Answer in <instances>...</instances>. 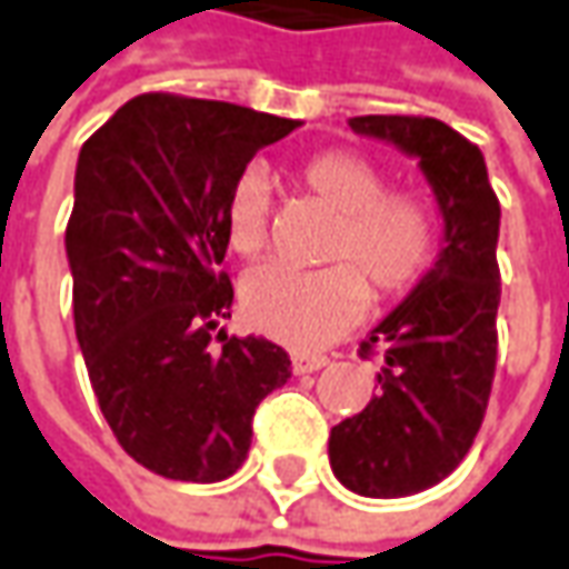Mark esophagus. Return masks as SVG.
Listing matches in <instances>:
<instances>
[{"mask_svg": "<svg viewBox=\"0 0 569 569\" xmlns=\"http://www.w3.org/2000/svg\"><path fill=\"white\" fill-rule=\"evenodd\" d=\"M330 362L327 356H315V352H296L292 356V371L296 375H311V371H318L323 365Z\"/></svg>", "mask_w": 569, "mask_h": 569, "instance_id": "obj_1", "label": "esophagus"}]
</instances>
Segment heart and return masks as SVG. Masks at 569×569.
Segmentation results:
<instances>
[{"label":"heart","mask_w":569,"mask_h":569,"mask_svg":"<svg viewBox=\"0 0 569 569\" xmlns=\"http://www.w3.org/2000/svg\"><path fill=\"white\" fill-rule=\"evenodd\" d=\"M296 186L333 213L323 270L254 267L242 280L246 321L277 343L318 349L359 321L368 292L393 302L412 292L441 248V207L421 188H390L387 169L352 148H323L292 169ZM226 246L261 254L270 236V191L261 172L239 176L223 204Z\"/></svg>","instance_id":"obj_1"}]
</instances>
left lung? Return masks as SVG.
<instances>
[{
    "label": "left lung",
    "mask_w": 569,
    "mask_h": 569,
    "mask_svg": "<svg viewBox=\"0 0 569 569\" xmlns=\"http://www.w3.org/2000/svg\"><path fill=\"white\" fill-rule=\"evenodd\" d=\"M349 126L419 157L443 213L431 273L383 318L359 356L381 393L333 425L330 466L365 498H406L447 479L479 435L498 365L500 204L481 150L431 116H356Z\"/></svg>",
    "instance_id": "8db88e82"
}]
</instances>
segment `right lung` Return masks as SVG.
I'll return each instance as SVG.
<instances>
[{"label": "right lung", "mask_w": 569, "mask_h": 569, "mask_svg": "<svg viewBox=\"0 0 569 569\" xmlns=\"http://www.w3.org/2000/svg\"><path fill=\"white\" fill-rule=\"evenodd\" d=\"M292 128L236 103L141 93L78 157L66 226L74 333L116 441L163 479H229L254 409L292 375L283 346L213 337L232 305L226 194Z\"/></svg>", "instance_id": "right-lung-1"}]
</instances>
